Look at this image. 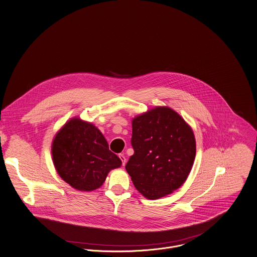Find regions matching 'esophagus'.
Instances as JSON below:
<instances>
[{"label": "esophagus", "instance_id": "1", "mask_svg": "<svg viewBox=\"0 0 257 257\" xmlns=\"http://www.w3.org/2000/svg\"><path fill=\"white\" fill-rule=\"evenodd\" d=\"M118 158H119V159H120V161H121V165H122V166H124L125 161H126V159H125L124 155H123V154H118Z\"/></svg>", "mask_w": 257, "mask_h": 257}]
</instances>
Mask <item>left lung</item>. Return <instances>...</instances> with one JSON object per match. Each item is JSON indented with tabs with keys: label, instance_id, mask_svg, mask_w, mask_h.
<instances>
[{
	"label": "left lung",
	"instance_id": "8db88e82",
	"mask_svg": "<svg viewBox=\"0 0 257 257\" xmlns=\"http://www.w3.org/2000/svg\"><path fill=\"white\" fill-rule=\"evenodd\" d=\"M132 155L125 170L142 195L158 199L181 187L195 158L190 126L168 107H157L133 120Z\"/></svg>",
	"mask_w": 257,
	"mask_h": 257
}]
</instances>
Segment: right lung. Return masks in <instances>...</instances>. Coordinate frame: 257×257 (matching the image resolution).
Segmentation results:
<instances>
[{"label":"right lung","instance_id":"right-lung-1","mask_svg":"<svg viewBox=\"0 0 257 257\" xmlns=\"http://www.w3.org/2000/svg\"><path fill=\"white\" fill-rule=\"evenodd\" d=\"M52 155L60 177L82 191L101 187L110 170L121 165L101 132L79 118L70 119L57 134Z\"/></svg>","mask_w":257,"mask_h":257}]
</instances>
